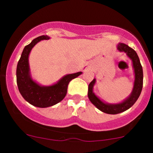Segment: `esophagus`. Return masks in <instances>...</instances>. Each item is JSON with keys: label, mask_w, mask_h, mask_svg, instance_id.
Segmentation results:
<instances>
[{"label": "esophagus", "mask_w": 153, "mask_h": 153, "mask_svg": "<svg viewBox=\"0 0 153 153\" xmlns=\"http://www.w3.org/2000/svg\"><path fill=\"white\" fill-rule=\"evenodd\" d=\"M87 67H84V69H87Z\"/></svg>", "instance_id": "esophagus-1"}]
</instances>
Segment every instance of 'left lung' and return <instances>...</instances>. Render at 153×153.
Returning <instances> with one entry per match:
<instances>
[{
    "label": "left lung",
    "instance_id": "left-lung-1",
    "mask_svg": "<svg viewBox=\"0 0 153 153\" xmlns=\"http://www.w3.org/2000/svg\"><path fill=\"white\" fill-rule=\"evenodd\" d=\"M117 49L119 52H125L128 58L131 59L132 62L135 80H134L132 92L129 95V97L124 100L122 102L118 103V104H108L101 101L93 92L94 85L96 82L95 78H94L93 81H91L88 87V98L91 103L101 112L111 114V115L121 113L129 109L139 98L143 87V69L136 52L133 49L123 43H119L117 46Z\"/></svg>",
    "mask_w": 153,
    "mask_h": 153
}]
</instances>
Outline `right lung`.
Wrapping results in <instances>:
<instances>
[{"label": "right lung", "instance_id": "obj_1", "mask_svg": "<svg viewBox=\"0 0 153 153\" xmlns=\"http://www.w3.org/2000/svg\"><path fill=\"white\" fill-rule=\"evenodd\" d=\"M47 35H42L32 40L26 46L17 65L16 77L18 89L23 98L32 105L46 108L55 105L62 101L67 92L69 81L82 74L81 72L64 75L55 84L42 86L32 79L29 64V55L35 44L42 40L49 39Z\"/></svg>", "mask_w": 153, "mask_h": 153}]
</instances>
